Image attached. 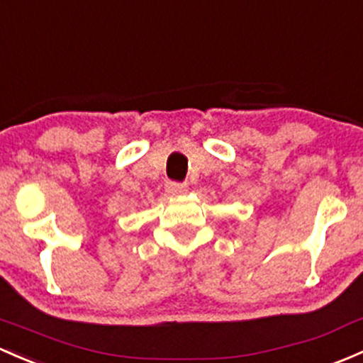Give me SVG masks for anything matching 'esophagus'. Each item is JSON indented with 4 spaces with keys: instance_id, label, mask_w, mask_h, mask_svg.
Returning <instances> with one entry per match:
<instances>
[{
    "instance_id": "1",
    "label": "esophagus",
    "mask_w": 363,
    "mask_h": 363,
    "mask_svg": "<svg viewBox=\"0 0 363 363\" xmlns=\"http://www.w3.org/2000/svg\"><path fill=\"white\" fill-rule=\"evenodd\" d=\"M167 193L172 194V196H177V194H182L188 191V188H186V184H181V182H167L165 186Z\"/></svg>"
}]
</instances>
